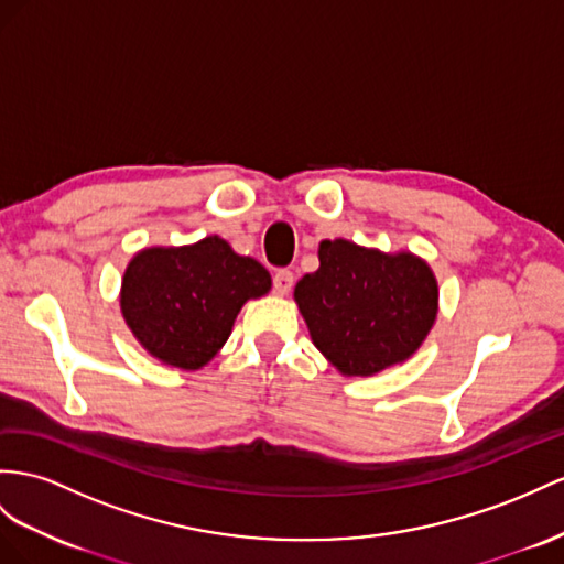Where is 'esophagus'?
Here are the masks:
<instances>
[{
	"instance_id": "1",
	"label": "esophagus",
	"mask_w": 564,
	"mask_h": 564,
	"mask_svg": "<svg viewBox=\"0 0 564 564\" xmlns=\"http://www.w3.org/2000/svg\"><path fill=\"white\" fill-rule=\"evenodd\" d=\"M293 271H288V269H279L276 273H273V291H276L279 295H288L291 293V288H293Z\"/></svg>"
}]
</instances>
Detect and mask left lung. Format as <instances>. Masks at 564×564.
<instances>
[{"mask_svg":"<svg viewBox=\"0 0 564 564\" xmlns=\"http://www.w3.org/2000/svg\"><path fill=\"white\" fill-rule=\"evenodd\" d=\"M295 300L328 362L371 377L420 348L436 322L438 285L420 257L338 238L319 245V269L297 281Z\"/></svg>","mask_w":564,"mask_h":564,"instance_id":"8db88e82","label":"left lung"}]
</instances>
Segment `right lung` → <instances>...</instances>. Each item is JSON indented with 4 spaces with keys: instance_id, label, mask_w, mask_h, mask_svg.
I'll use <instances>...</instances> for the list:
<instances>
[{
    "instance_id": "right-lung-1",
    "label": "right lung",
    "mask_w": 564,
    "mask_h": 564,
    "mask_svg": "<svg viewBox=\"0 0 564 564\" xmlns=\"http://www.w3.org/2000/svg\"><path fill=\"white\" fill-rule=\"evenodd\" d=\"M269 271L209 236L185 248L138 252L123 273L121 312L164 365L199 369L221 350L240 307L269 293Z\"/></svg>"
}]
</instances>
